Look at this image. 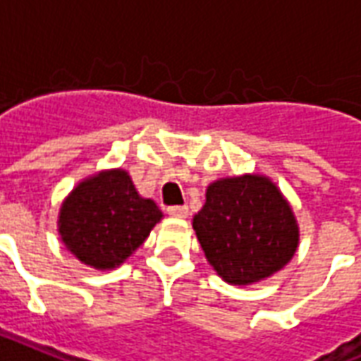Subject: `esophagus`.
<instances>
[{"label":"esophagus","instance_id":"1","mask_svg":"<svg viewBox=\"0 0 361 361\" xmlns=\"http://www.w3.org/2000/svg\"><path fill=\"white\" fill-rule=\"evenodd\" d=\"M166 212H169V216L172 217H187V214H189L187 206H170Z\"/></svg>","mask_w":361,"mask_h":361}]
</instances>
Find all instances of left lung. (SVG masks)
Here are the masks:
<instances>
[{
	"label": "left lung",
	"mask_w": 361,
	"mask_h": 361,
	"mask_svg": "<svg viewBox=\"0 0 361 361\" xmlns=\"http://www.w3.org/2000/svg\"><path fill=\"white\" fill-rule=\"evenodd\" d=\"M206 259L229 284H254L280 271L299 240L295 217L276 185L261 176L212 183L192 217Z\"/></svg>",
	"instance_id": "1"
}]
</instances>
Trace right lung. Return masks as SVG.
<instances>
[{"label":"right lung","instance_id":"right-lung-1","mask_svg":"<svg viewBox=\"0 0 361 361\" xmlns=\"http://www.w3.org/2000/svg\"><path fill=\"white\" fill-rule=\"evenodd\" d=\"M162 212L142 199L125 170L92 176L71 191L59 231L71 254L94 269H114L147 238Z\"/></svg>","mask_w":361,"mask_h":361}]
</instances>
